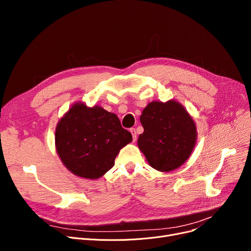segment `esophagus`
I'll return each mask as SVG.
<instances>
[{
  "instance_id": "34e87169",
  "label": "esophagus",
  "mask_w": 251,
  "mask_h": 251,
  "mask_svg": "<svg viewBox=\"0 0 251 251\" xmlns=\"http://www.w3.org/2000/svg\"><path fill=\"white\" fill-rule=\"evenodd\" d=\"M130 132H131V134H132L133 141H135V140H136V137H137V133H136L135 128H131V129H130Z\"/></svg>"
}]
</instances>
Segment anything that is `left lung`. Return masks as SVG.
Masks as SVG:
<instances>
[{
    "mask_svg": "<svg viewBox=\"0 0 251 251\" xmlns=\"http://www.w3.org/2000/svg\"><path fill=\"white\" fill-rule=\"evenodd\" d=\"M140 122L144 131L137 144L153 169L170 172L188 160L197 133L193 119L181 103L151 101L143 109Z\"/></svg>",
    "mask_w": 251,
    "mask_h": 251,
    "instance_id": "left-lung-1",
    "label": "left lung"
}]
</instances>
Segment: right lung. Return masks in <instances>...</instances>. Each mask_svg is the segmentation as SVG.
<instances>
[{
	"mask_svg": "<svg viewBox=\"0 0 251 251\" xmlns=\"http://www.w3.org/2000/svg\"><path fill=\"white\" fill-rule=\"evenodd\" d=\"M56 150L64 166L74 175L99 179L115 165L122 148L132 135L121 126L117 115L99 105L76 102L58 122Z\"/></svg>",
	"mask_w": 251,
	"mask_h": 251,
	"instance_id": "1",
	"label": "right lung"
}]
</instances>
